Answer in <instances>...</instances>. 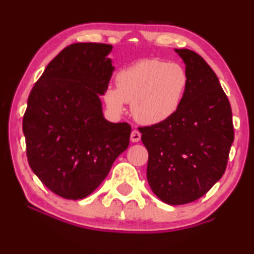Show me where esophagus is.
<instances>
[{"label":"esophagus","instance_id":"esophagus-1","mask_svg":"<svg viewBox=\"0 0 254 254\" xmlns=\"http://www.w3.org/2000/svg\"><path fill=\"white\" fill-rule=\"evenodd\" d=\"M130 139H131V142H133V143L139 142V139H140V132H139V131L138 130H133L132 132H131Z\"/></svg>","mask_w":254,"mask_h":254}]
</instances>
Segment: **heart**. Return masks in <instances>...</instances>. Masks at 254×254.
<instances>
[{
    "mask_svg": "<svg viewBox=\"0 0 254 254\" xmlns=\"http://www.w3.org/2000/svg\"><path fill=\"white\" fill-rule=\"evenodd\" d=\"M187 84V73L180 64L142 59L117 73V87H106L103 99L115 114L123 112L125 104L131 103V112L138 123L155 125L176 114Z\"/></svg>",
    "mask_w": 254,
    "mask_h": 254,
    "instance_id": "b5f03b06",
    "label": "heart"
}]
</instances>
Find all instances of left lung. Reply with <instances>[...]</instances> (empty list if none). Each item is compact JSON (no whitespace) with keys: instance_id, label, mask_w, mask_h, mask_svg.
<instances>
[{"instance_id":"left-lung-1","label":"left lung","mask_w":254,"mask_h":254,"mask_svg":"<svg viewBox=\"0 0 254 254\" xmlns=\"http://www.w3.org/2000/svg\"><path fill=\"white\" fill-rule=\"evenodd\" d=\"M175 52L188 77L181 106L163 123L138 129L151 190L173 206L197 200L221 179L234 139L230 102L214 71L193 51Z\"/></svg>"}]
</instances>
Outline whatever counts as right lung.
<instances>
[{
	"label": "right lung",
	"instance_id": "add662e5",
	"mask_svg": "<svg viewBox=\"0 0 254 254\" xmlns=\"http://www.w3.org/2000/svg\"><path fill=\"white\" fill-rule=\"evenodd\" d=\"M111 51L106 44L67 46L28 97L22 122L28 163L64 198L90 195L129 146L131 127L106 121L99 98L115 69Z\"/></svg>",
	"mask_w": 254,
	"mask_h": 254
}]
</instances>
